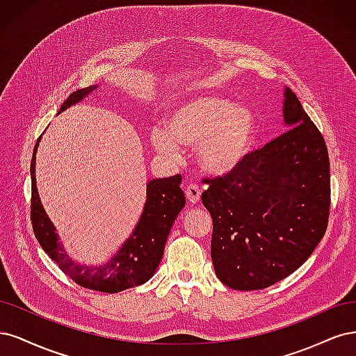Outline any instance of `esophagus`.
Listing matches in <instances>:
<instances>
[{
    "label": "esophagus",
    "mask_w": 356,
    "mask_h": 356,
    "mask_svg": "<svg viewBox=\"0 0 356 356\" xmlns=\"http://www.w3.org/2000/svg\"><path fill=\"white\" fill-rule=\"evenodd\" d=\"M185 195H186V200L191 204H197L201 200V189L198 185H193V183H191V185H188L185 189Z\"/></svg>",
    "instance_id": "34e87169"
}]
</instances>
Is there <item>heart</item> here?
<instances>
[{
    "instance_id": "heart-1",
    "label": "heart",
    "mask_w": 356,
    "mask_h": 356,
    "mask_svg": "<svg viewBox=\"0 0 356 356\" xmlns=\"http://www.w3.org/2000/svg\"><path fill=\"white\" fill-rule=\"evenodd\" d=\"M256 130L245 106L214 96L195 97L176 106L165 118L164 130L154 129L152 146L159 154L177 156V147H195L200 165L214 175L236 168L250 152Z\"/></svg>"
}]
</instances>
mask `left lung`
Here are the masks:
<instances>
[{"mask_svg":"<svg viewBox=\"0 0 356 356\" xmlns=\"http://www.w3.org/2000/svg\"><path fill=\"white\" fill-rule=\"evenodd\" d=\"M285 131L225 176L204 179L217 278L261 290L299 269L323 239L330 214V159L316 125L290 88Z\"/></svg>","mask_w":356,"mask_h":356,"instance_id":"left-lung-1","label":"left lung"}]
</instances>
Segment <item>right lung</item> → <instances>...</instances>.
<instances>
[{
	"label": "right lung",
	"mask_w": 356,
	"mask_h": 356,
	"mask_svg": "<svg viewBox=\"0 0 356 356\" xmlns=\"http://www.w3.org/2000/svg\"><path fill=\"white\" fill-rule=\"evenodd\" d=\"M97 86L81 88L70 95L60 111L81 102ZM41 137L33 147L31 161V222L40 245L51 260L78 285L102 293H120L145 284L152 278L164 254V247L177 214L185 207V193L180 189L181 176L154 179L146 185V202L140 220L137 222L131 236L125 241L118 253L102 266L79 265L71 260L59 243L54 225L41 204L35 180V155Z\"/></svg>",
	"instance_id": "1"
}]
</instances>
